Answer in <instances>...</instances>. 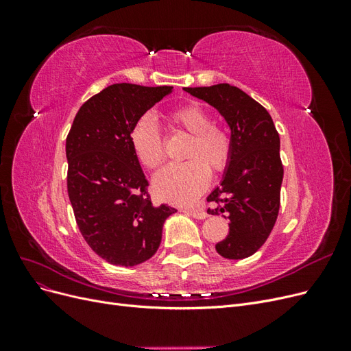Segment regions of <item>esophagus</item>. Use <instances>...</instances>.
<instances>
[{"label":"esophagus","mask_w":351,"mask_h":351,"mask_svg":"<svg viewBox=\"0 0 351 351\" xmlns=\"http://www.w3.org/2000/svg\"><path fill=\"white\" fill-rule=\"evenodd\" d=\"M190 215H192L193 218H196V219H205L206 217H208V214L205 210H200V209H189L187 210Z\"/></svg>","instance_id":"obj_1"}]
</instances>
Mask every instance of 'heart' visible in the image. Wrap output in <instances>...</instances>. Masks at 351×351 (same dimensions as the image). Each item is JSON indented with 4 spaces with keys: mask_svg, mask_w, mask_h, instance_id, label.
Segmentation results:
<instances>
[{
    "mask_svg": "<svg viewBox=\"0 0 351 351\" xmlns=\"http://www.w3.org/2000/svg\"><path fill=\"white\" fill-rule=\"evenodd\" d=\"M177 129L192 134L184 164H169L155 174V193L173 204H190L209 183V169L222 171L230 161L231 141L222 127L212 123V115L199 104H190L169 114ZM136 156L147 168H155L164 159V139L151 117L137 120L130 132Z\"/></svg>",
    "mask_w": 351,
    "mask_h": 351,
    "instance_id": "b5f03b06",
    "label": "heart"
}]
</instances>
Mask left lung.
<instances>
[{
    "mask_svg": "<svg viewBox=\"0 0 351 351\" xmlns=\"http://www.w3.org/2000/svg\"><path fill=\"white\" fill-rule=\"evenodd\" d=\"M184 90L214 107L231 130L230 161L208 196L215 205L208 214L230 219L227 239L215 246L221 256L249 258L267 241L278 217L284 176L278 132L259 102L228 83Z\"/></svg>",
    "mask_w": 351,
    "mask_h": 351,
    "instance_id": "1",
    "label": "left lung"
}]
</instances>
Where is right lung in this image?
Here are the masks:
<instances>
[{
  "instance_id": "add662e5",
  "label": "right lung",
  "mask_w": 351,
  "mask_h": 351,
  "mask_svg": "<svg viewBox=\"0 0 351 351\" xmlns=\"http://www.w3.org/2000/svg\"><path fill=\"white\" fill-rule=\"evenodd\" d=\"M173 86L115 83L93 95L74 117L66 141L67 190L90 249L117 267L151 259L165 219L177 209L154 206L132 143L137 120Z\"/></svg>"
}]
</instances>
